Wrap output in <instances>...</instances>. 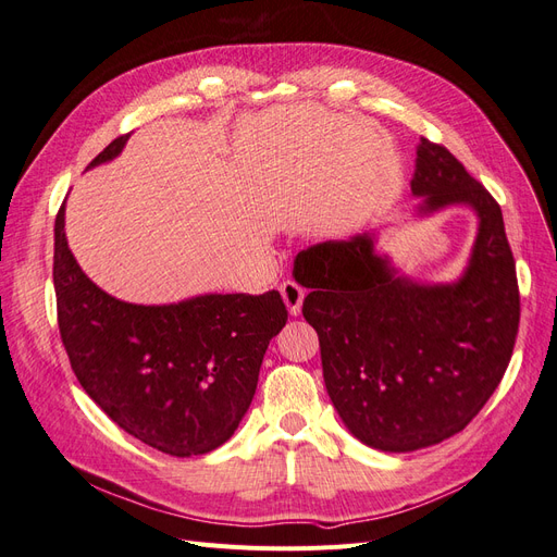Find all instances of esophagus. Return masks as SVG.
<instances>
[{
	"label": "esophagus",
	"mask_w": 557,
	"mask_h": 557,
	"mask_svg": "<svg viewBox=\"0 0 557 557\" xmlns=\"http://www.w3.org/2000/svg\"><path fill=\"white\" fill-rule=\"evenodd\" d=\"M281 295H283V301H285V307H288V311L293 315H297L301 311V301H305L307 290L301 288L297 281H285L281 285Z\"/></svg>",
	"instance_id": "1"
}]
</instances>
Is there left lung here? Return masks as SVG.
I'll list each match as a JSON object with an SVG mask.
<instances>
[{"label": "left lung", "mask_w": 557, "mask_h": 557, "mask_svg": "<svg viewBox=\"0 0 557 557\" xmlns=\"http://www.w3.org/2000/svg\"><path fill=\"white\" fill-rule=\"evenodd\" d=\"M423 211L471 205L479 237L453 285L397 278L369 237L301 250L297 281L320 342L325 387L367 446L404 453L465 430L507 372L520 323L516 260L497 199L442 144L418 146Z\"/></svg>", "instance_id": "8db88e82"}]
</instances>
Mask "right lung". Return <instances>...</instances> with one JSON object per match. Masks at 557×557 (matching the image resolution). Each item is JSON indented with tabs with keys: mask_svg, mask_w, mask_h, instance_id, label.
I'll return each mask as SVG.
<instances>
[{
	"mask_svg": "<svg viewBox=\"0 0 557 557\" xmlns=\"http://www.w3.org/2000/svg\"><path fill=\"white\" fill-rule=\"evenodd\" d=\"M129 134L88 166L113 160ZM58 327L72 369L117 428L176 458L225 444L248 411L264 350L288 309L278 290L201 295L139 307L99 290L81 272L55 215Z\"/></svg>",
	"mask_w": 557,
	"mask_h": 557,
	"instance_id": "1",
	"label": "right lung"
}]
</instances>
